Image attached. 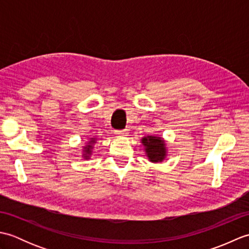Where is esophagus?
Wrapping results in <instances>:
<instances>
[{"label": "esophagus", "instance_id": "esophagus-1", "mask_svg": "<svg viewBox=\"0 0 249 249\" xmlns=\"http://www.w3.org/2000/svg\"><path fill=\"white\" fill-rule=\"evenodd\" d=\"M127 134H128V131L126 130V129H123V130H115V135L118 136V137H125V136H127Z\"/></svg>", "mask_w": 249, "mask_h": 249}]
</instances>
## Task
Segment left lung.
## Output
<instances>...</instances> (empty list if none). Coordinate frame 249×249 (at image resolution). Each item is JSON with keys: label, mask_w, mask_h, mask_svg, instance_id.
<instances>
[{"label": "left lung", "mask_w": 249, "mask_h": 249, "mask_svg": "<svg viewBox=\"0 0 249 249\" xmlns=\"http://www.w3.org/2000/svg\"><path fill=\"white\" fill-rule=\"evenodd\" d=\"M142 143L145 146L146 156L149 157L150 161L158 162L162 161L166 157V145L160 137L147 136L142 138Z\"/></svg>", "instance_id": "left-lung-1"}]
</instances>
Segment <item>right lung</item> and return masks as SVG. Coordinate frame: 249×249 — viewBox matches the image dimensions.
I'll use <instances>...</instances> for the list:
<instances>
[{
	"mask_svg": "<svg viewBox=\"0 0 249 249\" xmlns=\"http://www.w3.org/2000/svg\"><path fill=\"white\" fill-rule=\"evenodd\" d=\"M95 142V139L94 138H91V141L89 142V145H87V146H84L83 149H84V154H83V156H84V158H88L89 157V155H91V153H92V149H93V143Z\"/></svg>",
	"mask_w": 249,
	"mask_h": 249,
	"instance_id": "1",
	"label": "right lung"
}]
</instances>
